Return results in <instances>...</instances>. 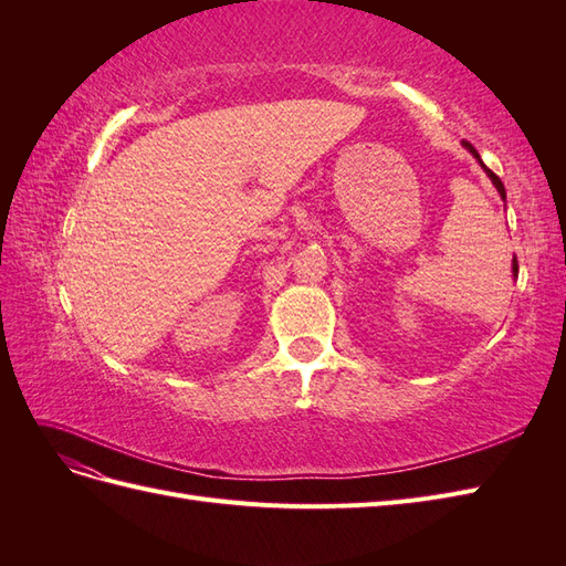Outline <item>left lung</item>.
<instances>
[{"label": "left lung", "instance_id": "8db88e82", "mask_svg": "<svg viewBox=\"0 0 566 566\" xmlns=\"http://www.w3.org/2000/svg\"><path fill=\"white\" fill-rule=\"evenodd\" d=\"M462 146H465V148H468V150H470V153H472V156H474V158H476V163H479V165H482V167H484V172H486V175H489V179H491V181H493V186H495V188H499V193H501V198H503V200H505V186H503V181H501V179H499V177H495V175H493V172H491V169H489V167H486V165H484V163H482V158H479V153H476V148H474V146H472V144H468V142H462ZM512 273H515V279H517V273H520V266H517V256H515V260H512Z\"/></svg>", "mask_w": 566, "mask_h": 566}]
</instances>
